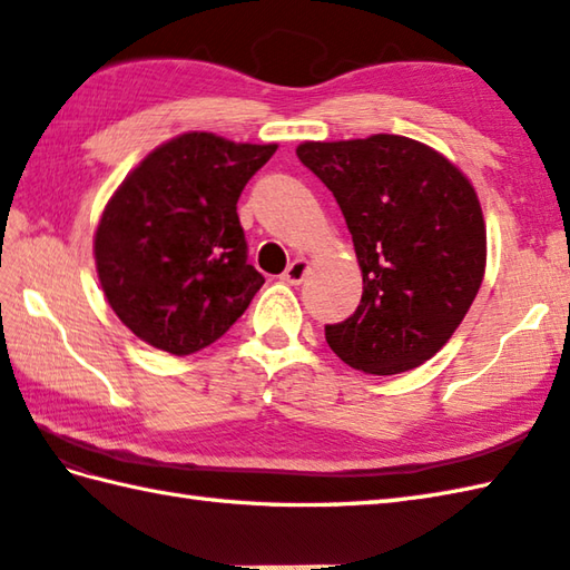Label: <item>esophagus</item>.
Instances as JSON below:
<instances>
[{
	"instance_id": "1",
	"label": "esophagus",
	"mask_w": 570,
	"mask_h": 570,
	"mask_svg": "<svg viewBox=\"0 0 570 570\" xmlns=\"http://www.w3.org/2000/svg\"><path fill=\"white\" fill-rule=\"evenodd\" d=\"M306 274H308V262L306 259H294L292 264L286 266V272L282 274V278L286 284L298 286L306 278Z\"/></svg>"
}]
</instances>
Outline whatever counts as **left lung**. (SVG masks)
Segmentation results:
<instances>
[{"label": "left lung", "instance_id": "left-lung-1", "mask_svg": "<svg viewBox=\"0 0 570 570\" xmlns=\"http://www.w3.org/2000/svg\"><path fill=\"white\" fill-rule=\"evenodd\" d=\"M296 154L341 205L362 269L357 311L325 325V341L367 374L419 367L451 341L485 276L475 188L445 156L399 135L304 141Z\"/></svg>", "mask_w": 570, "mask_h": 570}]
</instances>
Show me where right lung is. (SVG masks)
Instances as JSON below:
<instances>
[{
  "label": "right lung",
  "instance_id": "1",
  "mask_svg": "<svg viewBox=\"0 0 570 570\" xmlns=\"http://www.w3.org/2000/svg\"><path fill=\"white\" fill-rule=\"evenodd\" d=\"M276 144L188 131L117 188L95 233L107 304L139 341L190 355L223 337L264 276L247 264L237 200Z\"/></svg>",
  "mask_w": 570,
  "mask_h": 570
}]
</instances>
